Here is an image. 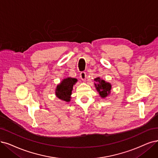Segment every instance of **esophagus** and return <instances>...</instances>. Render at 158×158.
I'll list each match as a JSON object with an SVG mask.
<instances>
[{"label":"esophagus","instance_id":"1","mask_svg":"<svg viewBox=\"0 0 158 158\" xmlns=\"http://www.w3.org/2000/svg\"><path fill=\"white\" fill-rule=\"evenodd\" d=\"M80 78L81 79V80L85 81H86V75L85 72H81L80 73Z\"/></svg>","mask_w":158,"mask_h":158}]
</instances>
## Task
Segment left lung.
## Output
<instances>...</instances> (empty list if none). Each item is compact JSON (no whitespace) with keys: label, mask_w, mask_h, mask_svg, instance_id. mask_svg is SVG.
<instances>
[{"label":"left lung","mask_w":158,"mask_h":158,"mask_svg":"<svg viewBox=\"0 0 158 158\" xmlns=\"http://www.w3.org/2000/svg\"><path fill=\"white\" fill-rule=\"evenodd\" d=\"M94 81L96 82L94 83L96 89L100 96L102 98H107L111 92V84L102 79L100 77L95 78Z\"/></svg>","instance_id":"left-lung-1"}]
</instances>
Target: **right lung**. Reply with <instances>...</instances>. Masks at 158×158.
<instances>
[{"label":"right lung","mask_w":158,"mask_h":158,"mask_svg":"<svg viewBox=\"0 0 158 158\" xmlns=\"http://www.w3.org/2000/svg\"><path fill=\"white\" fill-rule=\"evenodd\" d=\"M77 82V79L68 77L64 79L58 84L55 89V95L60 100L69 102L71 101L73 86Z\"/></svg>","instance_id":"right-lung-1"}]
</instances>
